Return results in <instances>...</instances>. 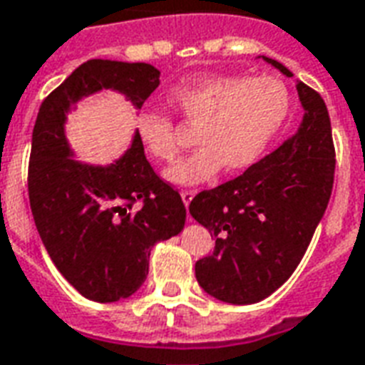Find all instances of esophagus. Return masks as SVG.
<instances>
[{
  "instance_id": "34e87169",
  "label": "esophagus",
  "mask_w": 365,
  "mask_h": 365,
  "mask_svg": "<svg viewBox=\"0 0 365 365\" xmlns=\"http://www.w3.org/2000/svg\"><path fill=\"white\" fill-rule=\"evenodd\" d=\"M180 195H182V201H183V205H185V207H190L191 199H193V197H195V191L183 190L182 193H180Z\"/></svg>"
}]
</instances>
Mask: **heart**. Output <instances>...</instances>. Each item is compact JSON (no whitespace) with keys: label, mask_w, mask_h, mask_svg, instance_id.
I'll return each instance as SVG.
<instances>
[{"label":"heart","mask_w":365,"mask_h":365,"mask_svg":"<svg viewBox=\"0 0 365 365\" xmlns=\"http://www.w3.org/2000/svg\"><path fill=\"white\" fill-rule=\"evenodd\" d=\"M170 102L197 125V150L164 172L175 185H195L226 172L250 168L282 128L290 96L274 77H207L170 91ZM137 135L153 158L174 162L180 155L174 125L164 114L137 118Z\"/></svg>","instance_id":"1"}]
</instances>
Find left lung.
Segmentation results:
<instances>
[{"label": "left lung", "instance_id": "1", "mask_svg": "<svg viewBox=\"0 0 365 365\" xmlns=\"http://www.w3.org/2000/svg\"><path fill=\"white\" fill-rule=\"evenodd\" d=\"M282 75L292 71L265 58ZM304 118L274 153L215 190L201 191L190 212L215 236L195 263L199 286L212 298L247 306L290 279L325 215L334 180L329 112L319 93L298 81Z\"/></svg>", "mask_w": 365, "mask_h": 365}]
</instances>
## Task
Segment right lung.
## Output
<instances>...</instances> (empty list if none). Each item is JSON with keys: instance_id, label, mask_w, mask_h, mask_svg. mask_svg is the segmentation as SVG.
<instances>
[{"instance_id": "obj_1", "label": "right lung", "mask_w": 365, "mask_h": 365, "mask_svg": "<svg viewBox=\"0 0 365 365\" xmlns=\"http://www.w3.org/2000/svg\"><path fill=\"white\" fill-rule=\"evenodd\" d=\"M160 85L150 63L88 59L42 102L32 131L29 199L48 255L69 284L94 302L129 298L148 274L150 247L185 224L180 193L155 174L135 129L112 164L75 158L67 114L86 96L114 91L141 110Z\"/></svg>"}]
</instances>
